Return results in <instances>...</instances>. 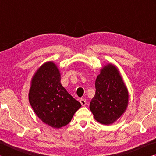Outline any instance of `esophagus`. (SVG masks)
Here are the masks:
<instances>
[{
	"label": "esophagus",
	"instance_id": "esophagus-1",
	"mask_svg": "<svg viewBox=\"0 0 156 156\" xmlns=\"http://www.w3.org/2000/svg\"><path fill=\"white\" fill-rule=\"evenodd\" d=\"M80 104L83 105V106H84V105H85L86 103H87V102L85 101V100H84L83 98H80Z\"/></svg>",
	"mask_w": 156,
	"mask_h": 156
}]
</instances>
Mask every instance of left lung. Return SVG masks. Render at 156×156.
<instances>
[{"instance_id": "left-lung-1", "label": "left lung", "mask_w": 156, "mask_h": 156, "mask_svg": "<svg viewBox=\"0 0 156 156\" xmlns=\"http://www.w3.org/2000/svg\"><path fill=\"white\" fill-rule=\"evenodd\" d=\"M96 94L89 108L95 119L103 125H110L125 112L129 94L119 72L115 66L107 65L100 71L95 83Z\"/></svg>"}]
</instances>
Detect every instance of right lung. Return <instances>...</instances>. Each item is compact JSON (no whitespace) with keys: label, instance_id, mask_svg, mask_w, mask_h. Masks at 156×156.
I'll list each match as a JSON object with an SVG mask.
<instances>
[{"label":"right lung","instance_id":"obj_1","mask_svg":"<svg viewBox=\"0 0 156 156\" xmlns=\"http://www.w3.org/2000/svg\"><path fill=\"white\" fill-rule=\"evenodd\" d=\"M29 101L43 122L56 129L67 125L81 107L62 86L59 69L52 62L44 63L34 76Z\"/></svg>","mask_w":156,"mask_h":156}]
</instances>
